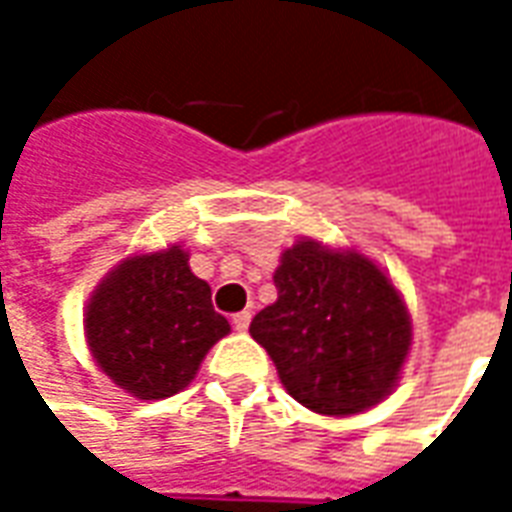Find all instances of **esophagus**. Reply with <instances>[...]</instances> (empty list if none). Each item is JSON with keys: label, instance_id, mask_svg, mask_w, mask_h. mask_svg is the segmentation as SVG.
<instances>
[{"label": "esophagus", "instance_id": "obj_1", "mask_svg": "<svg viewBox=\"0 0 512 512\" xmlns=\"http://www.w3.org/2000/svg\"><path fill=\"white\" fill-rule=\"evenodd\" d=\"M249 321H252V312H249V310L235 312V315H233L235 332H246V329H249Z\"/></svg>", "mask_w": 512, "mask_h": 512}]
</instances>
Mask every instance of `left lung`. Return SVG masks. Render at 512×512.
<instances>
[{
    "instance_id": "1",
    "label": "left lung",
    "mask_w": 512,
    "mask_h": 512,
    "mask_svg": "<svg viewBox=\"0 0 512 512\" xmlns=\"http://www.w3.org/2000/svg\"><path fill=\"white\" fill-rule=\"evenodd\" d=\"M277 301L252 318L301 406L348 417L392 392L411 348L406 304L384 271L359 252L299 241L282 252Z\"/></svg>"
}]
</instances>
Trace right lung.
Masks as SVG:
<instances>
[{
  "instance_id": "add662e5",
  "label": "right lung",
  "mask_w": 512,
  "mask_h": 512,
  "mask_svg": "<svg viewBox=\"0 0 512 512\" xmlns=\"http://www.w3.org/2000/svg\"><path fill=\"white\" fill-rule=\"evenodd\" d=\"M227 332V318L213 310L211 285L191 274L180 246L126 257L98 285L84 318L98 367L139 400L189 386Z\"/></svg>"
}]
</instances>
